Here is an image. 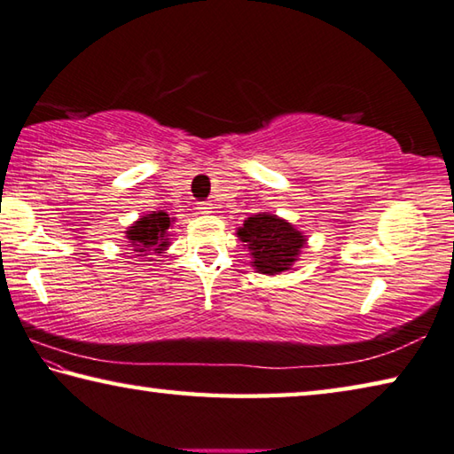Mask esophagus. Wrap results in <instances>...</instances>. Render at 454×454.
<instances>
[{
    "instance_id": "1",
    "label": "esophagus",
    "mask_w": 454,
    "mask_h": 454,
    "mask_svg": "<svg viewBox=\"0 0 454 454\" xmlns=\"http://www.w3.org/2000/svg\"><path fill=\"white\" fill-rule=\"evenodd\" d=\"M197 209L201 211L203 215H209V213H213V203H209V201H203V203H199Z\"/></svg>"
}]
</instances>
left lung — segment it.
<instances>
[{
	"label": "left lung",
	"mask_w": 454,
	"mask_h": 454,
	"mask_svg": "<svg viewBox=\"0 0 454 454\" xmlns=\"http://www.w3.org/2000/svg\"><path fill=\"white\" fill-rule=\"evenodd\" d=\"M237 237L251 251L253 267L265 275L291 269L307 243V237L289 221L271 213H259L245 219L243 227L237 229Z\"/></svg>",
	"instance_id": "left-lung-1"
}]
</instances>
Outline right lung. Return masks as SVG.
<instances>
[{
    "instance_id": "1",
    "label": "right lung",
    "mask_w": 454,
    "mask_h": 454,
    "mask_svg": "<svg viewBox=\"0 0 454 454\" xmlns=\"http://www.w3.org/2000/svg\"><path fill=\"white\" fill-rule=\"evenodd\" d=\"M169 227V215L165 211H151L127 229V243H129V247H133L131 251L139 253L137 257L147 255V251L163 253L165 247H169V239H167V229Z\"/></svg>"
}]
</instances>
